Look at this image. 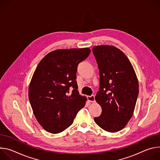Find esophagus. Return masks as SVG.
I'll return each instance as SVG.
<instances>
[{
  "instance_id": "obj_1",
  "label": "esophagus",
  "mask_w": 160,
  "mask_h": 160,
  "mask_svg": "<svg viewBox=\"0 0 160 160\" xmlns=\"http://www.w3.org/2000/svg\"><path fill=\"white\" fill-rule=\"evenodd\" d=\"M87 99L90 102H95V96L94 95H91L90 96H88Z\"/></svg>"
}]
</instances>
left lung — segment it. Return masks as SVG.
Masks as SVG:
<instances>
[{"label": "left lung", "mask_w": 160, "mask_h": 160, "mask_svg": "<svg viewBox=\"0 0 160 160\" xmlns=\"http://www.w3.org/2000/svg\"><path fill=\"white\" fill-rule=\"evenodd\" d=\"M92 52L99 70V88L95 99L102 112L94 118L103 130H122L132 117L139 94V83L132 64L125 54L110 45H99Z\"/></svg>", "instance_id": "8db88e82"}]
</instances>
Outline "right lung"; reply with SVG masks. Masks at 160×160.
<instances>
[{"mask_svg":"<svg viewBox=\"0 0 160 160\" xmlns=\"http://www.w3.org/2000/svg\"><path fill=\"white\" fill-rule=\"evenodd\" d=\"M90 53L88 48L56 50L38 64L28 98L37 120L48 132L58 133L70 127L85 106L87 99L79 94L76 73Z\"/></svg>","mask_w":160,"mask_h":160,"instance_id":"1","label":"right lung"}]
</instances>
